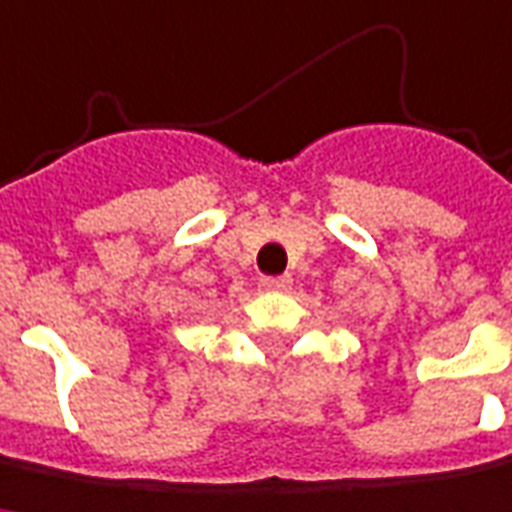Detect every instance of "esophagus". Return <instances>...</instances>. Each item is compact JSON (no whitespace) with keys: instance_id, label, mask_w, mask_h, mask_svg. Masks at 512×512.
<instances>
[{"instance_id":"obj_1","label":"esophagus","mask_w":512,"mask_h":512,"mask_svg":"<svg viewBox=\"0 0 512 512\" xmlns=\"http://www.w3.org/2000/svg\"><path fill=\"white\" fill-rule=\"evenodd\" d=\"M262 290H270V292H281V290H287L292 284V278L290 276H262Z\"/></svg>"}]
</instances>
